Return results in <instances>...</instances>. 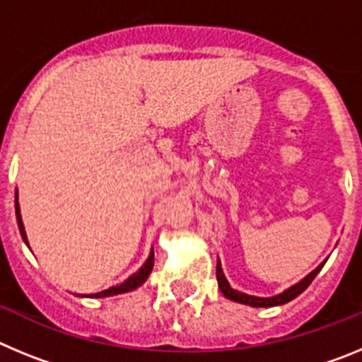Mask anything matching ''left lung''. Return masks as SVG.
Wrapping results in <instances>:
<instances>
[{
  "instance_id": "left-lung-1",
  "label": "left lung",
  "mask_w": 362,
  "mask_h": 362,
  "mask_svg": "<svg viewBox=\"0 0 362 362\" xmlns=\"http://www.w3.org/2000/svg\"><path fill=\"white\" fill-rule=\"evenodd\" d=\"M325 263H321L317 268H315V270L310 272L305 279H300L299 283L293 284V286H290L288 290H284L283 293H279V296H274V297H255V296H248V293H243V292H238V290H233L232 286L228 284V281H226L225 274H223V268H221L219 261H217L216 276H217V283H219L221 292H223V296H225L226 299H232V300H235V303H241V305L255 306V308H270V306L284 305V303H288V300L296 299L297 296H300V293L308 288L310 283L315 279V276H317L319 272H321V268L325 267Z\"/></svg>"
}]
</instances>
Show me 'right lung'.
Returning <instances> with one entry per match:
<instances>
[{
    "instance_id": "obj_1",
    "label": "right lung",
    "mask_w": 362,
    "mask_h": 362,
    "mask_svg": "<svg viewBox=\"0 0 362 362\" xmlns=\"http://www.w3.org/2000/svg\"><path fill=\"white\" fill-rule=\"evenodd\" d=\"M16 219H18V226H19V232H21V238L23 241L27 243V233H25V226H23V221H21V214H19V203H18V190H16ZM28 245V243H27ZM153 267V250L150 252L148 259L145 261L139 270L130 276L129 279L124 281V283L117 284V286H112V288L103 290V292H98V293H90V296H83V297H108V296H117V293H124V292H130V290H136L137 286H141L146 279H148L150 272H152Z\"/></svg>"
}]
</instances>
